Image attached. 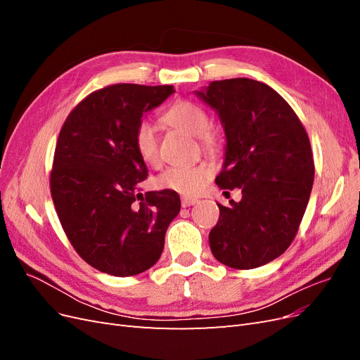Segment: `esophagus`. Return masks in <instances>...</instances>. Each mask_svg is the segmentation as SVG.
Here are the masks:
<instances>
[{"label": "esophagus", "instance_id": "34e87169", "mask_svg": "<svg viewBox=\"0 0 360 360\" xmlns=\"http://www.w3.org/2000/svg\"><path fill=\"white\" fill-rule=\"evenodd\" d=\"M198 201L195 200V198H188V197H183L181 198V207H191V205H193V204H197Z\"/></svg>", "mask_w": 360, "mask_h": 360}]
</instances>
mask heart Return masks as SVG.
Segmentation results:
<instances>
[{"instance_id": "heart-1", "label": "heart", "mask_w": 360, "mask_h": 360, "mask_svg": "<svg viewBox=\"0 0 360 360\" xmlns=\"http://www.w3.org/2000/svg\"><path fill=\"white\" fill-rule=\"evenodd\" d=\"M162 118L171 127L197 136L202 151H205L207 155L219 153L222 147L221 136L213 127H210V115L201 105L192 101H177L163 112ZM134 146L138 156L144 163L151 167L159 165L160 155L156 129L147 120H141L136 124L134 132ZM212 174L213 169L207 163L171 167L156 179V186L159 189L192 197L204 188Z\"/></svg>"}]
</instances>
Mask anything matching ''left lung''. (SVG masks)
I'll return each instance as SVG.
<instances>
[{"label":"left lung","instance_id":"1","mask_svg":"<svg viewBox=\"0 0 360 360\" xmlns=\"http://www.w3.org/2000/svg\"><path fill=\"white\" fill-rule=\"evenodd\" d=\"M198 94L225 127L216 184L226 193L242 191L240 202H217L212 254L238 270L264 266L285 252L307 210L315 172L308 134L284 97L259 81H213Z\"/></svg>","mask_w":360,"mask_h":360}]
</instances>
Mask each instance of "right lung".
<instances>
[{"label": "right lung", "instance_id": "right-lung-1", "mask_svg": "<svg viewBox=\"0 0 360 360\" xmlns=\"http://www.w3.org/2000/svg\"><path fill=\"white\" fill-rule=\"evenodd\" d=\"M172 93V85H108L76 105L60 130L52 201L73 249L103 274L134 276L156 264L180 212L177 192H138L148 169L134 146L141 117Z\"/></svg>", "mask_w": 360, "mask_h": 360}]
</instances>
